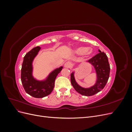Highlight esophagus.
I'll use <instances>...</instances> for the list:
<instances>
[{
  "instance_id": "esophagus-1",
  "label": "esophagus",
  "mask_w": 132,
  "mask_h": 132,
  "mask_svg": "<svg viewBox=\"0 0 132 132\" xmlns=\"http://www.w3.org/2000/svg\"><path fill=\"white\" fill-rule=\"evenodd\" d=\"M64 66L65 67L68 68H71V66H72V64H71L70 62H67L65 63Z\"/></svg>"
}]
</instances>
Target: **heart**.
Masks as SVG:
<instances>
[{
  "label": "heart",
  "instance_id": "b5f03b06",
  "mask_svg": "<svg viewBox=\"0 0 132 132\" xmlns=\"http://www.w3.org/2000/svg\"><path fill=\"white\" fill-rule=\"evenodd\" d=\"M75 52L79 54H84L86 55H91L93 53V51L90 48H86L85 47H80L76 49Z\"/></svg>",
  "mask_w": 132,
  "mask_h": 132
}]
</instances>
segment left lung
Wrapping results in <instances>:
<instances>
[{
  "label": "left lung",
  "instance_id": "left-lung-1",
  "mask_svg": "<svg viewBox=\"0 0 132 132\" xmlns=\"http://www.w3.org/2000/svg\"><path fill=\"white\" fill-rule=\"evenodd\" d=\"M99 53L95 55L88 61L95 69L97 74V80L95 84L89 88H84L79 86L76 82L74 72L71 74L70 80L71 85L78 93L82 95L90 96L98 93L105 86L110 77V66L106 54L98 50Z\"/></svg>",
  "mask_w": 132,
  "mask_h": 132
}]
</instances>
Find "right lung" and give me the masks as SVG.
<instances>
[{"instance_id": "1", "label": "right lung", "mask_w": 132, "mask_h": 132, "mask_svg": "<svg viewBox=\"0 0 132 132\" xmlns=\"http://www.w3.org/2000/svg\"><path fill=\"white\" fill-rule=\"evenodd\" d=\"M41 47H36L27 53L23 57L21 72V80L26 93L35 98H42L50 95L53 91L57 75L63 67L55 69L50 73L46 80L38 81L32 76V62Z\"/></svg>"}]
</instances>
